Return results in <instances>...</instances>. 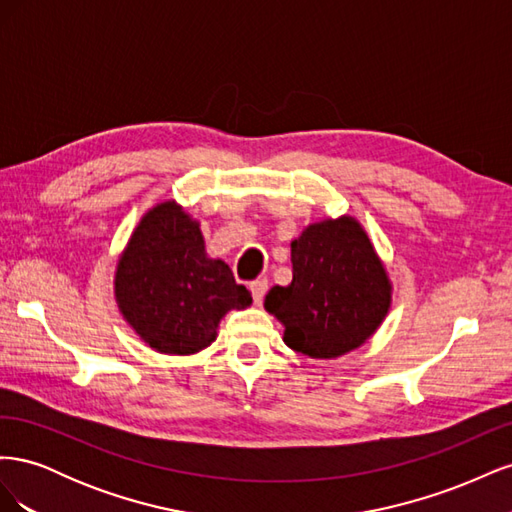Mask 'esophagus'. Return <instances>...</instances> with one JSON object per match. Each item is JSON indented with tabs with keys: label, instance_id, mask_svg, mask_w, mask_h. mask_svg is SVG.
Masks as SVG:
<instances>
[{
	"label": "esophagus",
	"instance_id": "esophagus-1",
	"mask_svg": "<svg viewBox=\"0 0 512 512\" xmlns=\"http://www.w3.org/2000/svg\"><path fill=\"white\" fill-rule=\"evenodd\" d=\"M267 286H269L267 280H256V282L250 284V290H252V297H254V303H256V305L262 303V297H265Z\"/></svg>",
	"mask_w": 512,
	"mask_h": 512
}]
</instances>
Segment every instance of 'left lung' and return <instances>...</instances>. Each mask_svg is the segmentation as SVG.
<instances>
[{
    "label": "left lung",
    "instance_id": "obj_1",
    "mask_svg": "<svg viewBox=\"0 0 512 512\" xmlns=\"http://www.w3.org/2000/svg\"><path fill=\"white\" fill-rule=\"evenodd\" d=\"M292 282L273 286L265 309L284 324V342L312 359H337L378 331L393 284L361 222L320 220L290 243Z\"/></svg>",
    "mask_w": 512,
    "mask_h": 512
}]
</instances>
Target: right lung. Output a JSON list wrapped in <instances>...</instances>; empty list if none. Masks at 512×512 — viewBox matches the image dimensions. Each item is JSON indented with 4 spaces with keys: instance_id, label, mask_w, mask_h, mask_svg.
Instances as JSON below:
<instances>
[{
    "instance_id": "1",
    "label": "right lung",
    "mask_w": 512,
    "mask_h": 512,
    "mask_svg": "<svg viewBox=\"0 0 512 512\" xmlns=\"http://www.w3.org/2000/svg\"><path fill=\"white\" fill-rule=\"evenodd\" d=\"M121 316L162 354H194L218 337L230 309L252 305L224 260L209 258L198 220L175 200L151 207L121 252L115 271Z\"/></svg>"
}]
</instances>
